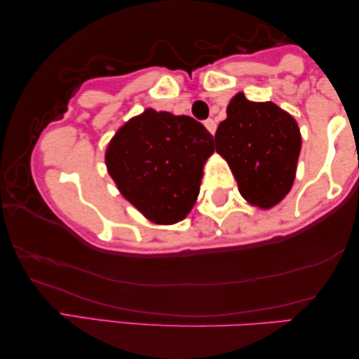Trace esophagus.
<instances>
[{"instance_id": "obj_1", "label": "esophagus", "mask_w": 359, "mask_h": 359, "mask_svg": "<svg viewBox=\"0 0 359 359\" xmlns=\"http://www.w3.org/2000/svg\"><path fill=\"white\" fill-rule=\"evenodd\" d=\"M205 127H207V130H208L211 135H215V132H216V122H215L213 119H207V121H205Z\"/></svg>"}]
</instances>
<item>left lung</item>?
I'll return each instance as SVG.
<instances>
[{
	"mask_svg": "<svg viewBox=\"0 0 359 359\" xmlns=\"http://www.w3.org/2000/svg\"><path fill=\"white\" fill-rule=\"evenodd\" d=\"M215 135L216 152L231 167L246 202L269 210L291 191L302 137L294 117L272 102H251L243 92L227 104Z\"/></svg>",
	"mask_w": 359,
	"mask_h": 359,
	"instance_id": "left-lung-1",
	"label": "left lung"
}]
</instances>
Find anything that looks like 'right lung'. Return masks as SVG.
Here are the masks:
<instances>
[{
    "label": "right lung",
    "mask_w": 359,
    "mask_h": 359,
    "mask_svg": "<svg viewBox=\"0 0 359 359\" xmlns=\"http://www.w3.org/2000/svg\"><path fill=\"white\" fill-rule=\"evenodd\" d=\"M213 137L189 116L152 108L128 119L104 152L116 187L154 224L183 221L196 203Z\"/></svg>",
    "instance_id": "add662e5"
}]
</instances>
